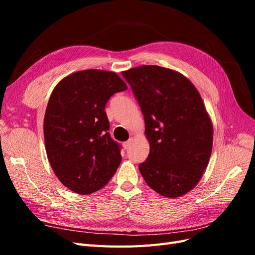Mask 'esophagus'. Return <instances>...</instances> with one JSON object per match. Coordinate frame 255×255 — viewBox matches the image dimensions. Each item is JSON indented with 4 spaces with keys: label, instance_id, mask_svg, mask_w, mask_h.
Instances as JSON below:
<instances>
[{
    "label": "esophagus",
    "instance_id": "34e87169",
    "mask_svg": "<svg viewBox=\"0 0 255 255\" xmlns=\"http://www.w3.org/2000/svg\"><path fill=\"white\" fill-rule=\"evenodd\" d=\"M132 142H133V138H129L128 141H126L125 143H123V146H125L126 149H128L129 146H130V144H132Z\"/></svg>",
    "mask_w": 255,
    "mask_h": 255
}]
</instances>
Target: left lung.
<instances>
[{
    "label": "left lung",
    "mask_w": 255,
    "mask_h": 255,
    "mask_svg": "<svg viewBox=\"0 0 255 255\" xmlns=\"http://www.w3.org/2000/svg\"><path fill=\"white\" fill-rule=\"evenodd\" d=\"M144 117L149 156L139 165L157 194L177 198L201 179L213 148V125L199 91L171 69L143 65L122 72Z\"/></svg>",
    "instance_id": "1"
}]
</instances>
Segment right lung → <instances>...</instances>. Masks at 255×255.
Listing matches in <instances>:
<instances>
[{"label":"right lung","instance_id":"right-lung-1","mask_svg":"<svg viewBox=\"0 0 255 255\" xmlns=\"http://www.w3.org/2000/svg\"><path fill=\"white\" fill-rule=\"evenodd\" d=\"M127 89L116 72L88 69L66 76L52 91L43 120L45 151L57 179L76 194L101 189L120 165L104 109Z\"/></svg>","mask_w":255,"mask_h":255}]
</instances>
